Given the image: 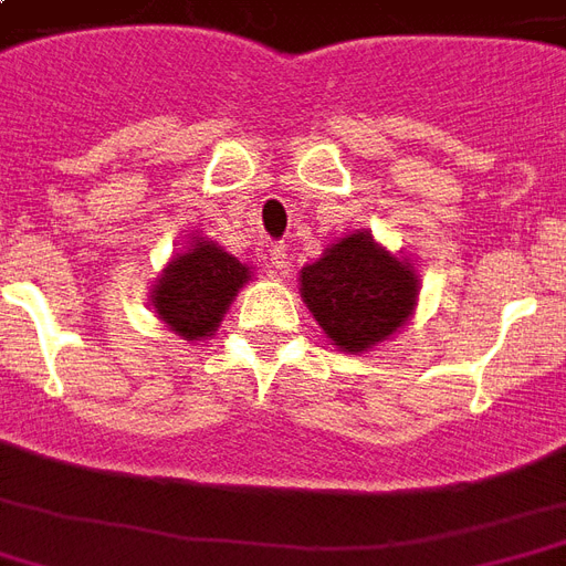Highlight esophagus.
<instances>
[{"instance_id":"1","label":"esophagus","mask_w":566,"mask_h":566,"mask_svg":"<svg viewBox=\"0 0 566 566\" xmlns=\"http://www.w3.org/2000/svg\"><path fill=\"white\" fill-rule=\"evenodd\" d=\"M270 266H272V272H279V275H287V272H291L287 245H272V249H270Z\"/></svg>"}]
</instances>
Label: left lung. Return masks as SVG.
I'll return each instance as SVG.
<instances>
[{"mask_svg": "<svg viewBox=\"0 0 566 566\" xmlns=\"http://www.w3.org/2000/svg\"><path fill=\"white\" fill-rule=\"evenodd\" d=\"M300 296L338 350L366 354L411 321L420 272L405 254L380 245L371 230L359 228L305 263Z\"/></svg>", "mask_w": 566, "mask_h": 566, "instance_id": "obj_1", "label": "left lung"}]
</instances>
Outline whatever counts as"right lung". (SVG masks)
<instances>
[{
	"label": "right lung",
	"mask_w": 566,
	"mask_h": 566,
	"mask_svg": "<svg viewBox=\"0 0 566 566\" xmlns=\"http://www.w3.org/2000/svg\"><path fill=\"white\" fill-rule=\"evenodd\" d=\"M249 263H240L230 251L209 237L191 233L186 249L177 251L149 287L155 317L186 342L216 336L230 303L251 282Z\"/></svg>",
	"instance_id": "right-lung-1"
}]
</instances>
